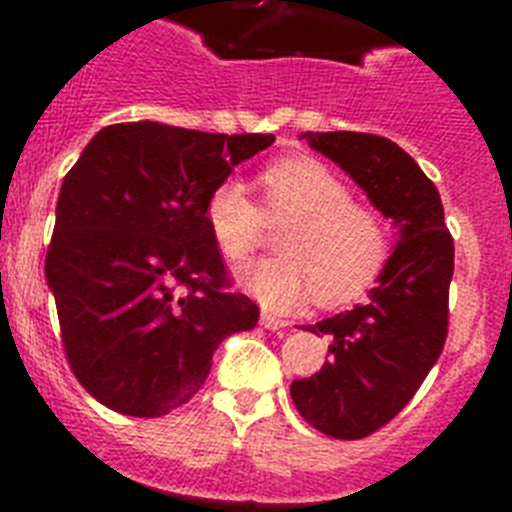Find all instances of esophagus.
Instances as JSON below:
<instances>
[{
    "mask_svg": "<svg viewBox=\"0 0 512 512\" xmlns=\"http://www.w3.org/2000/svg\"><path fill=\"white\" fill-rule=\"evenodd\" d=\"M261 325H264L266 330H277V333H282V330L289 328L287 320L277 318V315H271V312H264V315H261Z\"/></svg>",
    "mask_w": 512,
    "mask_h": 512,
    "instance_id": "esophagus-1",
    "label": "esophagus"
}]
</instances>
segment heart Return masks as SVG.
Listing matches in <instances>:
<instances>
[{
  "label": "heart",
  "mask_w": 512,
  "mask_h": 512,
  "mask_svg": "<svg viewBox=\"0 0 512 512\" xmlns=\"http://www.w3.org/2000/svg\"><path fill=\"white\" fill-rule=\"evenodd\" d=\"M269 220H287L277 238L282 256L253 264L238 282L269 310L300 307L315 292L323 305L351 302L377 282L390 259L382 215L351 200L336 171L297 156L264 174ZM264 212L241 179H225L207 200V225L217 248L243 264L264 238Z\"/></svg>",
  "instance_id": "1"
}]
</instances>
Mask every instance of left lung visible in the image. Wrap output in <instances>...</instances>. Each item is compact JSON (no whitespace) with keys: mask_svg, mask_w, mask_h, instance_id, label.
Instances as JSON below:
<instances>
[{"mask_svg":"<svg viewBox=\"0 0 512 512\" xmlns=\"http://www.w3.org/2000/svg\"><path fill=\"white\" fill-rule=\"evenodd\" d=\"M302 138L336 161L400 235L366 305L305 328L330 336V359L289 387L297 413L312 428L356 441L390 423L441 356L454 238L443 223L436 184L397 143L348 130Z\"/></svg>","mask_w":512,"mask_h":512,"instance_id":"obj_1","label":"left lung"}]
</instances>
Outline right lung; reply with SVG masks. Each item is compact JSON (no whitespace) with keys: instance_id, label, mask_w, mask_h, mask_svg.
Instances as JSON below:
<instances>
[{"instance_id":"right-lung-1","label":"right lung","mask_w":512,"mask_h":512,"mask_svg":"<svg viewBox=\"0 0 512 512\" xmlns=\"http://www.w3.org/2000/svg\"><path fill=\"white\" fill-rule=\"evenodd\" d=\"M271 143L120 122L63 179L45 279L76 379L115 413L161 418L189 402L220 341L259 323L256 302L230 287L205 210Z\"/></svg>"}]
</instances>
